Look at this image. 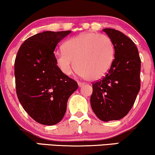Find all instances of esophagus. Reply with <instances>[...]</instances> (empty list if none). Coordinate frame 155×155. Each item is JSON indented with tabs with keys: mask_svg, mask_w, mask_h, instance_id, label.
Returning <instances> with one entry per match:
<instances>
[{
	"mask_svg": "<svg viewBox=\"0 0 155 155\" xmlns=\"http://www.w3.org/2000/svg\"><path fill=\"white\" fill-rule=\"evenodd\" d=\"M84 84L82 83V82H78V85H79V87H82V86H83Z\"/></svg>",
	"mask_w": 155,
	"mask_h": 155,
	"instance_id": "1",
	"label": "esophagus"
}]
</instances>
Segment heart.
Wrapping results in <instances>:
<instances>
[{
  "instance_id": "obj_1",
  "label": "heart",
  "mask_w": 155,
  "mask_h": 155,
  "mask_svg": "<svg viewBox=\"0 0 155 155\" xmlns=\"http://www.w3.org/2000/svg\"><path fill=\"white\" fill-rule=\"evenodd\" d=\"M63 52L55 55L59 70L70 75L74 69L84 79L97 80L109 71L114 61L115 50L111 39L107 35L86 33L67 40Z\"/></svg>"
}]
</instances>
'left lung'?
I'll return each mask as SVG.
<instances>
[{"label":"left lung","instance_id":"left-lung-1","mask_svg":"<svg viewBox=\"0 0 155 155\" xmlns=\"http://www.w3.org/2000/svg\"><path fill=\"white\" fill-rule=\"evenodd\" d=\"M113 43L115 58L106 75L92 83V110L102 121L120 120L133 107L140 90L141 59L131 39L114 29H102Z\"/></svg>","mask_w":155,"mask_h":155}]
</instances>
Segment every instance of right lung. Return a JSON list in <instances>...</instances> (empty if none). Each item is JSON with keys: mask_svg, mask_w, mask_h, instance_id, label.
<instances>
[{"mask_svg": "<svg viewBox=\"0 0 155 155\" xmlns=\"http://www.w3.org/2000/svg\"><path fill=\"white\" fill-rule=\"evenodd\" d=\"M71 31H47L27 39L14 63L16 94L28 115L52 126L62 120L68 98L78 89L75 80L56 66L54 50Z\"/></svg>", "mask_w": 155, "mask_h": 155, "instance_id": "obj_1", "label": "right lung"}]
</instances>
